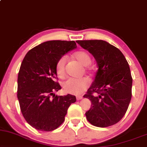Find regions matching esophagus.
<instances>
[{
  "mask_svg": "<svg viewBox=\"0 0 147 147\" xmlns=\"http://www.w3.org/2000/svg\"><path fill=\"white\" fill-rule=\"evenodd\" d=\"M83 98V97L81 96H77V99L78 100H81Z\"/></svg>",
  "mask_w": 147,
  "mask_h": 147,
  "instance_id": "obj_1",
  "label": "esophagus"
}]
</instances>
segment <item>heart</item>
I'll return each instance as SVG.
<instances>
[{"instance_id":"heart-1","label":"heart","mask_w":147,"mask_h":147,"mask_svg":"<svg viewBox=\"0 0 147 147\" xmlns=\"http://www.w3.org/2000/svg\"><path fill=\"white\" fill-rule=\"evenodd\" d=\"M74 59L77 60L81 65L84 66H88L91 62V58L90 55L86 51H79L76 52L73 55ZM66 59L65 57L60 58L56 64V74L60 79H63L66 75ZM89 81L86 78L73 79H69L63 83L62 87L63 90L66 93L73 94H80L86 90L88 87Z\"/></svg>"}]
</instances>
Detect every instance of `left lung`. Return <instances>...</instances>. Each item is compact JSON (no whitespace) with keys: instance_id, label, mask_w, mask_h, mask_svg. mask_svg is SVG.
I'll use <instances>...</instances> for the list:
<instances>
[{"instance_id":"left-lung-1","label":"left lung","mask_w":147,"mask_h":147,"mask_svg":"<svg viewBox=\"0 0 147 147\" xmlns=\"http://www.w3.org/2000/svg\"><path fill=\"white\" fill-rule=\"evenodd\" d=\"M77 42L92 55L98 68L84 96L92 102L86 118L94 126H112L125 116L131 98L132 77L128 62L119 49L104 40ZM94 92L99 95H93Z\"/></svg>"}]
</instances>
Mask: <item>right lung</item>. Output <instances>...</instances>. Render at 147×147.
<instances>
[{
    "label": "right lung",
    "mask_w": 147,
    "mask_h": 147,
    "mask_svg": "<svg viewBox=\"0 0 147 147\" xmlns=\"http://www.w3.org/2000/svg\"><path fill=\"white\" fill-rule=\"evenodd\" d=\"M75 41L51 40L31 49L22 60L18 76V99L24 119L36 129L51 131L64 121L75 96H57L56 64L62 56L77 48Z\"/></svg>",
    "instance_id": "add662e5"
}]
</instances>
